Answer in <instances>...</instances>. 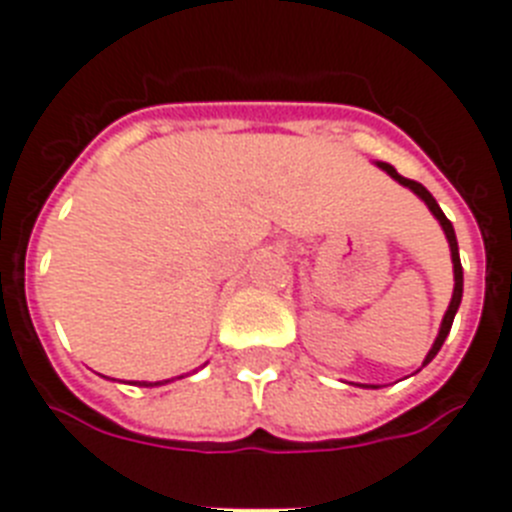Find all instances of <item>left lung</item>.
Instances as JSON below:
<instances>
[{
  "mask_svg": "<svg viewBox=\"0 0 512 512\" xmlns=\"http://www.w3.org/2000/svg\"><path fill=\"white\" fill-rule=\"evenodd\" d=\"M379 167H382V170L387 172V175H390V177H395V180H398L400 185H405V188H411L413 193H416V196L421 198V201H424L426 206H429V211H432L434 217L439 219V225H442V230H445L447 243H450V256H453V272H455L453 301H450V306H447L445 319H442V327H439V335H437V340H434L432 350H429V353H426V358H424V366H426V363L432 361V358L437 356V353H439V348H442V342H445V337L450 335V327H453V319H455V314H458L460 298H463V266H460V256H458V240H455L453 222H450V219L445 217V211L439 209V204H437V201H434V196H432V193H429V190L424 188V185L416 183V180H408V177L398 175V170H395V167H392V164L379 162Z\"/></svg>",
  "mask_w": 512,
  "mask_h": 512,
  "instance_id": "obj_1",
  "label": "left lung"
}]
</instances>
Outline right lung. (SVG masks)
<instances>
[{"mask_svg": "<svg viewBox=\"0 0 512 512\" xmlns=\"http://www.w3.org/2000/svg\"><path fill=\"white\" fill-rule=\"evenodd\" d=\"M167 382H170V379H164V382H154V384H167ZM143 384H146V382H143ZM154 384L149 382V384H146V387H154Z\"/></svg>", "mask_w": 512, "mask_h": 512, "instance_id": "add662e5", "label": "right lung"}]
</instances>
